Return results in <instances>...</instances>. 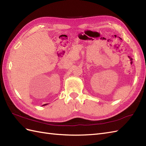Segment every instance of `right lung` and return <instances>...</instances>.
Instances as JSON below:
<instances>
[{
	"label": "right lung",
	"instance_id": "add662e5",
	"mask_svg": "<svg viewBox=\"0 0 146 146\" xmlns=\"http://www.w3.org/2000/svg\"><path fill=\"white\" fill-rule=\"evenodd\" d=\"M47 105V104H44V105H43V106H46Z\"/></svg>",
	"mask_w": 146,
	"mask_h": 146
}]
</instances>
